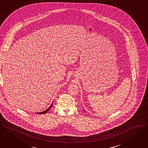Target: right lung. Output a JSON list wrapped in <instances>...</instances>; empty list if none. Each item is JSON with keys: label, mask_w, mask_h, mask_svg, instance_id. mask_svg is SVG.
Segmentation results:
<instances>
[{"label": "right lung", "mask_w": 148, "mask_h": 148, "mask_svg": "<svg viewBox=\"0 0 148 148\" xmlns=\"http://www.w3.org/2000/svg\"><path fill=\"white\" fill-rule=\"evenodd\" d=\"M53 106V103L49 106V108H48V109H47L46 110H45V111H43V112H40V113H37L38 114H45V113H47L49 110H50V109L52 108V106Z\"/></svg>", "instance_id": "add662e5"}]
</instances>
